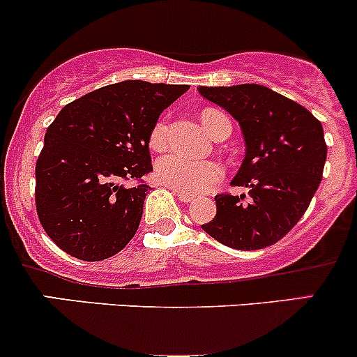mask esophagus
<instances>
[{
  "label": "esophagus",
  "mask_w": 357,
  "mask_h": 357,
  "mask_svg": "<svg viewBox=\"0 0 357 357\" xmlns=\"http://www.w3.org/2000/svg\"><path fill=\"white\" fill-rule=\"evenodd\" d=\"M171 190H172V192L176 193V195H178V199L181 200V202H185V204H188V202H193V200H195V197L190 195V193L179 192V190H176V188H171Z\"/></svg>",
  "instance_id": "obj_1"
}]
</instances>
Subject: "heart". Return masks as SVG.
Listing matches in <instances>:
<instances>
[{
    "mask_svg": "<svg viewBox=\"0 0 357 357\" xmlns=\"http://www.w3.org/2000/svg\"><path fill=\"white\" fill-rule=\"evenodd\" d=\"M221 112L205 110L202 114V122L205 129L214 136L218 129V117ZM169 142V121L167 117L158 119L155 126L150 132V146L153 150H164ZM157 178L162 183L169 185L171 188L179 190V192L202 193L211 190L215 183L221 179L222 171L218 164L208 160H192V158L181 155V153H169L164 155L155 165Z\"/></svg>",
    "mask_w": 357,
    "mask_h": 357,
    "instance_id": "obj_1",
    "label": "heart"
}]
</instances>
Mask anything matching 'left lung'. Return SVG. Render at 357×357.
<instances>
[{
  "mask_svg": "<svg viewBox=\"0 0 357 357\" xmlns=\"http://www.w3.org/2000/svg\"><path fill=\"white\" fill-rule=\"evenodd\" d=\"M197 89L240 124L245 158L233 185L248 190V197H215V218L202 229L236 250L273 245L297 225L321 183L326 162L321 122L261 84Z\"/></svg>",
  "mask_w": 357,
  "mask_h": 357,
  "instance_id": "left-lung-1",
  "label": "left lung"
}]
</instances>
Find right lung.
<instances>
[{
	"label": "right lung",
	"instance_id": "obj_1",
	"mask_svg": "<svg viewBox=\"0 0 357 357\" xmlns=\"http://www.w3.org/2000/svg\"><path fill=\"white\" fill-rule=\"evenodd\" d=\"M186 84L122 81L60 110L36 164V208L50 238L81 261H103L131 242L150 186L121 179L153 171L150 132Z\"/></svg>",
	"mask_w": 357,
	"mask_h": 357
}]
</instances>
